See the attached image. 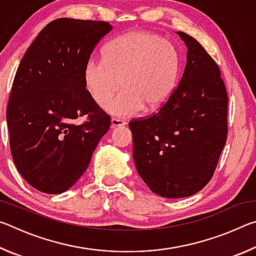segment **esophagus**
<instances>
[{"instance_id": "esophagus-1", "label": "esophagus", "mask_w": 256, "mask_h": 256, "mask_svg": "<svg viewBox=\"0 0 256 256\" xmlns=\"http://www.w3.org/2000/svg\"><path fill=\"white\" fill-rule=\"evenodd\" d=\"M126 123H125V120H122L120 118H112V120H110V128H116L118 126H123V125H125Z\"/></svg>"}]
</instances>
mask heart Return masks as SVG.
Masks as SVG:
<instances>
[{
	"label": "heart",
	"mask_w": 256,
	"mask_h": 256,
	"mask_svg": "<svg viewBox=\"0 0 256 256\" xmlns=\"http://www.w3.org/2000/svg\"><path fill=\"white\" fill-rule=\"evenodd\" d=\"M180 60L176 47L158 34L134 30L108 42L104 60L90 58L84 81L99 105L124 90L106 106L112 115L128 118L162 107L174 92Z\"/></svg>",
	"instance_id": "heart-1"
}]
</instances>
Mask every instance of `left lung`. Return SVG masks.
<instances>
[{"label":"left lung","instance_id":"obj_1","mask_svg":"<svg viewBox=\"0 0 256 256\" xmlns=\"http://www.w3.org/2000/svg\"><path fill=\"white\" fill-rule=\"evenodd\" d=\"M180 84L157 112L128 123L138 175L154 193L180 198L214 174L228 136V94L216 60L190 34Z\"/></svg>","mask_w":256,"mask_h":256}]
</instances>
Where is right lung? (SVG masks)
Masks as SVG:
<instances>
[{"label":"right lung","mask_w":256,"mask_h":256,"mask_svg":"<svg viewBox=\"0 0 256 256\" xmlns=\"http://www.w3.org/2000/svg\"><path fill=\"white\" fill-rule=\"evenodd\" d=\"M110 30L106 21L53 20L19 64L6 107L10 149L20 175L40 192L74 185L110 126L84 81L86 63Z\"/></svg>","instance_id":"1"}]
</instances>
